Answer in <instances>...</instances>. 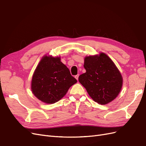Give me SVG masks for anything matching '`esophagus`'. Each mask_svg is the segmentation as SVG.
<instances>
[{"label": "esophagus", "mask_w": 146, "mask_h": 146, "mask_svg": "<svg viewBox=\"0 0 146 146\" xmlns=\"http://www.w3.org/2000/svg\"><path fill=\"white\" fill-rule=\"evenodd\" d=\"M78 76H79L78 74L76 75V76H75V78H76L77 80H78Z\"/></svg>", "instance_id": "1"}]
</instances>
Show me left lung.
Listing matches in <instances>:
<instances>
[{"mask_svg":"<svg viewBox=\"0 0 146 146\" xmlns=\"http://www.w3.org/2000/svg\"><path fill=\"white\" fill-rule=\"evenodd\" d=\"M86 72L78 81L86 88L91 98L101 105L115 99L122 86V76L113 61L104 53L85 58Z\"/></svg>","mask_w":146,"mask_h":146,"instance_id":"1","label":"left lung"}]
</instances>
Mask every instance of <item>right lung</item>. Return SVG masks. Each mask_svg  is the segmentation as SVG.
<instances>
[{"instance_id": "add662e5", "label": "right lung", "mask_w": 146, "mask_h": 146, "mask_svg": "<svg viewBox=\"0 0 146 146\" xmlns=\"http://www.w3.org/2000/svg\"><path fill=\"white\" fill-rule=\"evenodd\" d=\"M60 57L44 56L38 64L32 80V91L36 98L46 104L59 101L69 88L77 83Z\"/></svg>"}]
</instances>
